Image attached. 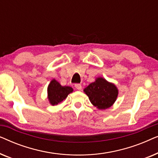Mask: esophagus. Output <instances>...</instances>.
I'll return each instance as SVG.
<instances>
[{
    "label": "esophagus",
    "instance_id": "obj_1",
    "mask_svg": "<svg viewBox=\"0 0 158 158\" xmlns=\"http://www.w3.org/2000/svg\"><path fill=\"white\" fill-rule=\"evenodd\" d=\"M75 88H76L77 90H81L82 89V85H81V84H79V83L75 84Z\"/></svg>",
    "mask_w": 158,
    "mask_h": 158
}]
</instances>
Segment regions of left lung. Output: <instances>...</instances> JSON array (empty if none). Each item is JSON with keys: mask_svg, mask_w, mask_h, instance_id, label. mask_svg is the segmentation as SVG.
Segmentation results:
<instances>
[{"mask_svg": "<svg viewBox=\"0 0 158 158\" xmlns=\"http://www.w3.org/2000/svg\"><path fill=\"white\" fill-rule=\"evenodd\" d=\"M93 105L98 109L111 107L118 96V90L114 84L98 77L84 89Z\"/></svg>", "mask_w": 158, "mask_h": 158, "instance_id": "1", "label": "left lung"}]
</instances>
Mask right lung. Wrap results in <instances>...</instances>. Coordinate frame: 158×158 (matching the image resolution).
<instances>
[{
	"instance_id": "right-lung-1",
	"label": "right lung",
	"mask_w": 158,
	"mask_h": 158,
	"mask_svg": "<svg viewBox=\"0 0 158 158\" xmlns=\"http://www.w3.org/2000/svg\"><path fill=\"white\" fill-rule=\"evenodd\" d=\"M73 89L69 86H62L55 80H52L47 88L48 98L52 105H57L67 98Z\"/></svg>"
}]
</instances>
